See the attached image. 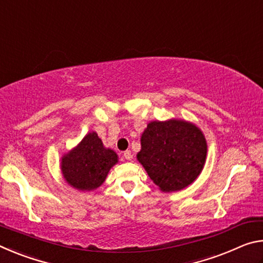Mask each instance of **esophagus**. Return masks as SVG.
Returning <instances> with one entry per match:
<instances>
[{
    "label": "esophagus",
    "instance_id": "obj_1",
    "mask_svg": "<svg viewBox=\"0 0 263 263\" xmlns=\"http://www.w3.org/2000/svg\"><path fill=\"white\" fill-rule=\"evenodd\" d=\"M124 158H125L126 160H128V161H130V160H132L131 151H125V152H124Z\"/></svg>",
    "mask_w": 263,
    "mask_h": 263
}]
</instances>
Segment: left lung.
I'll use <instances>...</instances> for the list:
<instances>
[{
  "label": "left lung",
  "mask_w": 263,
  "mask_h": 263,
  "mask_svg": "<svg viewBox=\"0 0 263 263\" xmlns=\"http://www.w3.org/2000/svg\"><path fill=\"white\" fill-rule=\"evenodd\" d=\"M140 142L137 160L163 193L190 185L206 161L205 136L196 124L184 119L149 122Z\"/></svg>",
  "instance_id": "obj_1"
}]
</instances>
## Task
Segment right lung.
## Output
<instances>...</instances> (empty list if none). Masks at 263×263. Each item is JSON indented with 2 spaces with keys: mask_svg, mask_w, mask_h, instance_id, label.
<instances>
[{
  "mask_svg": "<svg viewBox=\"0 0 263 263\" xmlns=\"http://www.w3.org/2000/svg\"><path fill=\"white\" fill-rule=\"evenodd\" d=\"M118 163V155L106 148L95 131L83 139L60 160L61 174L66 183L80 191H91L104 183L110 169Z\"/></svg>",
  "mask_w": 263,
  "mask_h": 263,
  "instance_id": "obj_1",
  "label": "right lung"
}]
</instances>
